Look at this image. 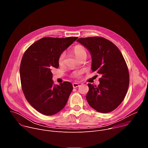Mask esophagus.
Listing matches in <instances>:
<instances>
[{
	"label": "esophagus",
	"mask_w": 148,
	"mask_h": 148,
	"mask_svg": "<svg viewBox=\"0 0 148 148\" xmlns=\"http://www.w3.org/2000/svg\"><path fill=\"white\" fill-rule=\"evenodd\" d=\"M73 88H77V87H79V84L74 82L73 84Z\"/></svg>",
	"instance_id": "34e87169"
}]
</instances>
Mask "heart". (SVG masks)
Here are the masks:
<instances>
[{"label":"heart","instance_id":"b5f03b06","mask_svg":"<svg viewBox=\"0 0 148 148\" xmlns=\"http://www.w3.org/2000/svg\"><path fill=\"white\" fill-rule=\"evenodd\" d=\"M73 52H74V54H75V57L78 59H79L82 56H83L84 55L87 56L86 50L85 49V48L83 47L82 46H76L73 50ZM64 57H65V54L64 53H61L60 55V56L58 58V63L60 66H62V65H63V64H64ZM82 72H83L82 70L74 72L72 74V76L73 77H75V78L79 77L80 75H81V74L82 73Z\"/></svg>","mask_w":148,"mask_h":148}]
</instances>
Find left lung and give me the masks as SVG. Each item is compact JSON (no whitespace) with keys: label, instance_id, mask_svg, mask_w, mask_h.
<instances>
[{"label":"left lung","instance_id":"obj_1","mask_svg":"<svg viewBox=\"0 0 148 148\" xmlns=\"http://www.w3.org/2000/svg\"><path fill=\"white\" fill-rule=\"evenodd\" d=\"M77 41L90 52L92 71L101 75L98 86L88 84L87 101L97 111L110 112L121 103L128 89L130 75L125 60L119 49L105 38H79Z\"/></svg>","mask_w":148,"mask_h":148}]
</instances>
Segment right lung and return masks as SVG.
I'll use <instances>...</instances> for the list:
<instances>
[{
  "instance_id": "right-lung-1",
  "label": "right lung",
  "mask_w": 148,
  "mask_h": 148,
  "mask_svg": "<svg viewBox=\"0 0 148 148\" xmlns=\"http://www.w3.org/2000/svg\"><path fill=\"white\" fill-rule=\"evenodd\" d=\"M78 38L43 37L31 45L24 53L20 66L21 85L32 106L40 113L53 115L65 107L73 89L72 84L54 85L53 68L58 69L60 55Z\"/></svg>"
}]
</instances>
